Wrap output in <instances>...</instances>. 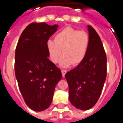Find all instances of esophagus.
Instances as JSON below:
<instances>
[{
    "label": "esophagus",
    "mask_w": 123,
    "mask_h": 123,
    "mask_svg": "<svg viewBox=\"0 0 123 123\" xmlns=\"http://www.w3.org/2000/svg\"><path fill=\"white\" fill-rule=\"evenodd\" d=\"M67 70H62V76L63 77L65 76V74H66Z\"/></svg>",
    "instance_id": "34e87169"
}]
</instances>
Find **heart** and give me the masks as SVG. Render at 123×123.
<instances>
[{
  "mask_svg": "<svg viewBox=\"0 0 123 123\" xmlns=\"http://www.w3.org/2000/svg\"><path fill=\"white\" fill-rule=\"evenodd\" d=\"M89 43L88 34L83 31H78L71 27L63 29L55 35V40H49L47 48L50 58L53 63L60 61L62 67H68L72 64L78 65L86 56Z\"/></svg>",
  "mask_w": 123,
  "mask_h": 123,
  "instance_id": "b5f03b06",
  "label": "heart"
}]
</instances>
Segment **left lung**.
Masks as SVG:
<instances>
[{"instance_id": "obj_1", "label": "left lung", "mask_w": 123, "mask_h": 123, "mask_svg": "<svg viewBox=\"0 0 123 123\" xmlns=\"http://www.w3.org/2000/svg\"><path fill=\"white\" fill-rule=\"evenodd\" d=\"M89 37L84 60L65 75L68 85L69 100L78 109L87 110L99 98L106 77V56L100 37L87 25Z\"/></svg>"}]
</instances>
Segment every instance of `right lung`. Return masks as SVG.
<instances>
[{"label": "right lung", "mask_w": 123, "mask_h": 123, "mask_svg": "<svg viewBox=\"0 0 123 123\" xmlns=\"http://www.w3.org/2000/svg\"><path fill=\"white\" fill-rule=\"evenodd\" d=\"M58 25L31 23L25 27L15 51V71L19 89L31 110L41 112L53 101L55 87L62 74L49 60L47 42Z\"/></svg>", "instance_id": "1"}]
</instances>
